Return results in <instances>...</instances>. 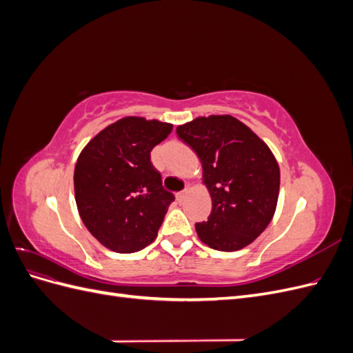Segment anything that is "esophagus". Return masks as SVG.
Segmentation results:
<instances>
[{"instance_id":"esophagus-1","label":"esophagus","mask_w":353,"mask_h":353,"mask_svg":"<svg viewBox=\"0 0 353 353\" xmlns=\"http://www.w3.org/2000/svg\"><path fill=\"white\" fill-rule=\"evenodd\" d=\"M187 193H188V190L179 191V193H176V200H178V203H183V201H184V199H185Z\"/></svg>"}]
</instances>
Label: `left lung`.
<instances>
[{
  "mask_svg": "<svg viewBox=\"0 0 353 353\" xmlns=\"http://www.w3.org/2000/svg\"><path fill=\"white\" fill-rule=\"evenodd\" d=\"M176 134L199 156L212 197L208 221L196 223L199 239L221 252L249 245L268 227L279 201L280 168L270 147L230 114L196 117Z\"/></svg>",
  "mask_w": 353,
  "mask_h": 353,
  "instance_id": "obj_1",
  "label": "left lung"
}]
</instances>
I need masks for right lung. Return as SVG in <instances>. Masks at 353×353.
<instances>
[{"mask_svg": "<svg viewBox=\"0 0 353 353\" xmlns=\"http://www.w3.org/2000/svg\"><path fill=\"white\" fill-rule=\"evenodd\" d=\"M172 123L128 116L104 128L74 165V200L85 227L104 248L134 253L154 241L174 194L150 162Z\"/></svg>", "mask_w": 353, "mask_h": 353, "instance_id": "add662e5", "label": "right lung"}]
</instances>
